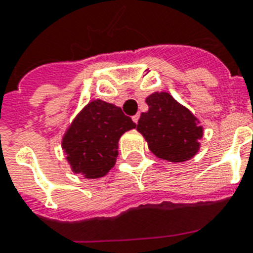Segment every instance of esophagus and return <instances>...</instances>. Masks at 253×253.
Here are the masks:
<instances>
[{
  "mask_svg": "<svg viewBox=\"0 0 253 253\" xmlns=\"http://www.w3.org/2000/svg\"><path fill=\"white\" fill-rule=\"evenodd\" d=\"M138 119H140V115H138V113H137V115H134V116L132 117V120H133V123H138Z\"/></svg>",
  "mask_w": 253,
  "mask_h": 253,
  "instance_id": "1",
  "label": "esophagus"
}]
</instances>
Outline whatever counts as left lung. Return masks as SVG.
I'll return each instance as SVG.
<instances>
[{
	"label": "left lung",
	"mask_w": 253,
	"mask_h": 253,
	"mask_svg": "<svg viewBox=\"0 0 253 253\" xmlns=\"http://www.w3.org/2000/svg\"><path fill=\"white\" fill-rule=\"evenodd\" d=\"M148 112L141 113L137 130L145 137L150 152L170 162H183L199 150L203 128L189 109L168 92L146 97Z\"/></svg>",
	"instance_id": "8db88e82"
}]
</instances>
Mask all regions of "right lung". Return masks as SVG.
<instances>
[{
    "label": "right lung",
    "instance_id": "right-lung-1",
    "mask_svg": "<svg viewBox=\"0 0 253 253\" xmlns=\"http://www.w3.org/2000/svg\"><path fill=\"white\" fill-rule=\"evenodd\" d=\"M133 128L132 119L116 105L103 100L88 103L62 140L72 171L89 179L104 177L116 164L120 137Z\"/></svg>",
    "mask_w": 253,
    "mask_h": 253
}]
</instances>
